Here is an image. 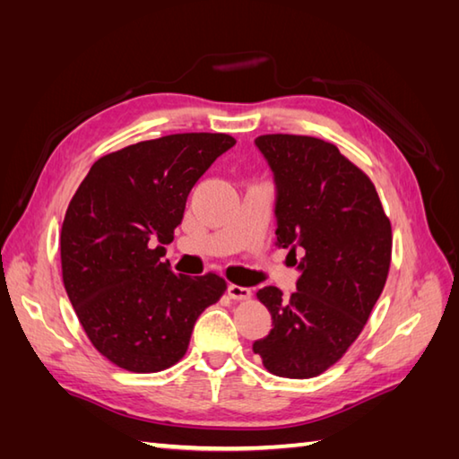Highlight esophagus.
Wrapping results in <instances>:
<instances>
[{
    "mask_svg": "<svg viewBox=\"0 0 459 459\" xmlns=\"http://www.w3.org/2000/svg\"><path fill=\"white\" fill-rule=\"evenodd\" d=\"M227 294L232 298V299H248L250 298V290L245 288V286H237V284H229L227 288Z\"/></svg>",
    "mask_w": 459,
    "mask_h": 459,
    "instance_id": "1",
    "label": "esophagus"
}]
</instances>
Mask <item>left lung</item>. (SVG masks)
Returning a JSON list of instances; mask_svg holds the SVG:
<instances>
[{
  "label": "left lung",
  "mask_w": 459,
  "mask_h": 459,
  "mask_svg": "<svg viewBox=\"0 0 459 459\" xmlns=\"http://www.w3.org/2000/svg\"><path fill=\"white\" fill-rule=\"evenodd\" d=\"M255 143L274 173L276 247L288 248L299 278L290 298L258 290L272 329L252 351L272 375L311 378L363 331L391 266V221L375 185L333 143L290 134Z\"/></svg>",
  "instance_id": "obj_1"
}]
</instances>
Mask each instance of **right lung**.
<instances>
[{
    "label": "right lung",
    "mask_w": 459,
    "mask_h": 459,
    "mask_svg": "<svg viewBox=\"0 0 459 459\" xmlns=\"http://www.w3.org/2000/svg\"><path fill=\"white\" fill-rule=\"evenodd\" d=\"M235 143L227 134L138 142L96 161L68 203L65 290L91 343L120 368L158 373L178 363L195 321L227 290L217 274H173L161 256L193 185Z\"/></svg>",
    "instance_id": "add662e5"
}]
</instances>
